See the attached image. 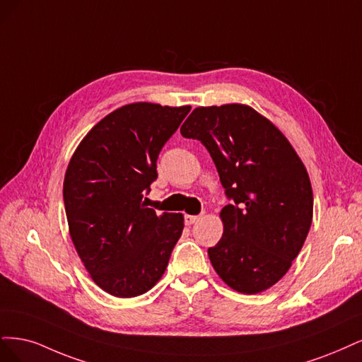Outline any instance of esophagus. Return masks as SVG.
Instances as JSON below:
<instances>
[{
  "label": "esophagus",
  "instance_id": "1",
  "mask_svg": "<svg viewBox=\"0 0 362 362\" xmlns=\"http://www.w3.org/2000/svg\"><path fill=\"white\" fill-rule=\"evenodd\" d=\"M200 219V216H195V215H185V224L186 226H192L194 223Z\"/></svg>",
  "mask_w": 362,
  "mask_h": 362
}]
</instances>
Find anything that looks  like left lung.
Segmentation results:
<instances>
[{"label":"left lung","mask_w":362,"mask_h":362,"mask_svg":"<svg viewBox=\"0 0 362 362\" xmlns=\"http://www.w3.org/2000/svg\"><path fill=\"white\" fill-rule=\"evenodd\" d=\"M211 153L231 204L224 233L207 254L223 281L240 293L272 287L290 269L313 221L308 173L278 127L251 107L195 108L180 127Z\"/></svg>","instance_id":"obj_1"}]
</instances>
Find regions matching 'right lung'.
Listing matches in <instances>:
<instances>
[{
    "label": "right lung",
    "mask_w": 362,
    "mask_h": 362,
    "mask_svg": "<svg viewBox=\"0 0 362 362\" xmlns=\"http://www.w3.org/2000/svg\"><path fill=\"white\" fill-rule=\"evenodd\" d=\"M189 111L124 105L93 127L69 162V233L93 281L112 296L134 298L153 287L182 236L183 215L156 214L143 195L158 177L159 151Z\"/></svg>",
    "instance_id": "1"
}]
</instances>
